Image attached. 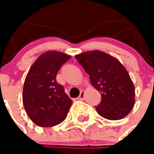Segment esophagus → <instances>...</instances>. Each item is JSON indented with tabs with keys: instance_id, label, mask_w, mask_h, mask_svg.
<instances>
[{
	"instance_id": "34e87169",
	"label": "esophagus",
	"mask_w": 154,
	"mask_h": 154,
	"mask_svg": "<svg viewBox=\"0 0 154 154\" xmlns=\"http://www.w3.org/2000/svg\"><path fill=\"white\" fill-rule=\"evenodd\" d=\"M84 98H85V92L83 91H82L80 93V95H79V96H78V98H77V100H84Z\"/></svg>"
}]
</instances>
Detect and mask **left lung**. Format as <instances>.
I'll return each instance as SVG.
<instances>
[{
    "label": "left lung",
    "instance_id": "obj_1",
    "mask_svg": "<svg viewBox=\"0 0 154 154\" xmlns=\"http://www.w3.org/2000/svg\"><path fill=\"white\" fill-rule=\"evenodd\" d=\"M75 57L90 76L92 86L101 94V102L95 107L98 113L109 120L126 117L135 103V88L122 64L99 51L84 52Z\"/></svg>",
    "mask_w": 154,
    "mask_h": 154
}]
</instances>
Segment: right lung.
<instances>
[{
  "label": "right lung",
  "mask_w": 154,
  "mask_h": 154,
  "mask_svg": "<svg viewBox=\"0 0 154 154\" xmlns=\"http://www.w3.org/2000/svg\"><path fill=\"white\" fill-rule=\"evenodd\" d=\"M71 57L59 51H47L34 62L25 79L23 103L27 114L37 126L50 127L67 117L72 100L64 86L57 82L61 66Z\"/></svg>",
  "instance_id": "obj_1"
}]
</instances>
